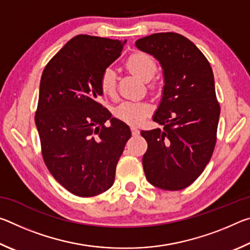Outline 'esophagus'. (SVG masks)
<instances>
[{
  "label": "esophagus",
  "instance_id": "esophagus-1",
  "mask_svg": "<svg viewBox=\"0 0 250 250\" xmlns=\"http://www.w3.org/2000/svg\"><path fill=\"white\" fill-rule=\"evenodd\" d=\"M131 131H132V135H138L139 134V129L135 125L131 126Z\"/></svg>",
  "mask_w": 250,
  "mask_h": 250
}]
</instances>
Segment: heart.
<instances>
[{
  "mask_svg": "<svg viewBox=\"0 0 250 250\" xmlns=\"http://www.w3.org/2000/svg\"><path fill=\"white\" fill-rule=\"evenodd\" d=\"M126 68L138 76L143 82H149L154 77L158 69L154 58L151 55L142 52H135L126 59ZM117 75L112 68H107L100 76L101 91L107 96H113L116 92ZM149 112V107L140 101H125L116 108V116L128 124H140Z\"/></svg>",
  "mask_w": 250,
  "mask_h": 250,
  "instance_id": "obj_1",
  "label": "heart"
}]
</instances>
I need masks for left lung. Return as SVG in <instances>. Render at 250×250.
<instances>
[{"mask_svg":"<svg viewBox=\"0 0 250 250\" xmlns=\"http://www.w3.org/2000/svg\"><path fill=\"white\" fill-rule=\"evenodd\" d=\"M135 46L160 62L164 83L152 117L163 129L141 131L147 142L143 170L152 185L179 191L202 174L216 143L221 108L213 70L201 50L180 34H152Z\"/></svg>","mask_w":250,"mask_h":250,"instance_id":"1","label":"left lung"}]
</instances>
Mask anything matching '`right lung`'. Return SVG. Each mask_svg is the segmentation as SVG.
I'll return each mask as SVG.
<instances>
[{
	"label": "right lung",
	"instance_id": "right-lung-1",
	"mask_svg": "<svg viewBox=\"0 0 250 250\" xmlns=\"http://www.w3.org/2000/svg\"><path fill=\"white\" fill-rule=\"evenodd\" d=\"M125 43L77 35L42 75L35 124L44 162L59 184L80 197L111 188L131 137L129 125L98 103L104 94L100 76L119 58ZM107 120L109 127L104 125Z\"/></svg>",
	"mask_w": 250,
	"mask_h": 250
}]
</instances>
